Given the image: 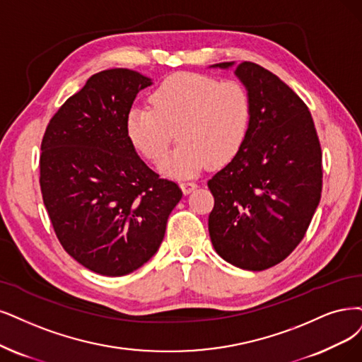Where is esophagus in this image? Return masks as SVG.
<instances>
[{"instance_id": "1", "label": "esophagus", "mask_w": 362, "mask_h": 362, "mask_svg": "<svg viewBox=\"0 0 362 362\" xmlns=\"http://www.w3.org/2000/svg\"><path fill=\"white\" fill-rule=\"evenodd\" d=\"M180 188L183 191V194H191L197 188V182L188 180V179H182L180 180Z\"/></svg>"}]
</instances>
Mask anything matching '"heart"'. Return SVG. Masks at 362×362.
<instances>
[{"instance_id":"b5f03b06","label":"heart","mask_w":362,"mask_h":362,"mask_svg":"<svg viewBox=\"0 0 362 362\" xmlns=\"http://www.w3.org/2000/svg\"><path fill=\"white\" fill-rule=\"evenodd\" d=\"M151 104L131 107L125 128L132 146L152 160L165 153L176 132L179 144L159 163L167 176L189 177L209 163H230L249 136L252 101L235 80L173 74L151 93Z\"/></svg>"}]
</instances>
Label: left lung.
I'll return each instance as SVG.
<instances>
[{"instance_id": "obj_1", "label": "left lung", "mask_w": 362, "mask_h": 362, "mask_svg": "<svg viewBox=\"0 0 362 362\" xmlns=\"http://www.w3.org/2000/svg\"><path fill=\"white\" fill-rule=\"evenodd\" d=\"M235 76L250 95V129L242 151L207 182L215 197L209 234L226 262L261 272L282 262L309 228L322 192V152L309 109L286 83L247 61Z\"/></svg>"}]
</instances>
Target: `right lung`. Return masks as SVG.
Segmentation results:
<instances>
[{"instance_id":"add662e5","label":"right lung","mask_w":362,"mask_h":362,"mask_svg":"<svg viewBox=\"0 0 362 362\" xmlns=\"http://www.w3.org/2000/svg\"><path fill=\"white\" fill-rule=\"evenodd\" d=\"M152 80L128 69L104 70L50 119L40 155V188L53 230L78 264L125 276L149 261L182 191L147 167L125 119Z\"/></svg>"}]
</instances>
